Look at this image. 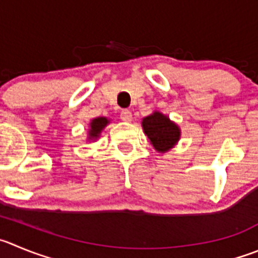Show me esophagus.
<instances>
[{"mask_svg": "<svg viewBox=\"0 0 258 258\" xmlns=\"http://www.w3.org/2000/svg\"><path fill=\"white\" fill-rule=\"evenodd\" d=\"M121 119L124 122H131L132 121V113L128 109H123L121 112Z\"/></svg>", "mask_w": 258, "mask_h": 258, "instance_id": "obj_1", "label": "esophagus"}]
</instances>
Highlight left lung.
Wrapping results in <instances>:
<instances>
[{
  "label": "left lung",
  "instance_id": "8db88e82",
  "mask_svg": "<svg viewBox=\"0 0 258 258\" xmlns=\"http://www.w3.org/2000/svg\"><path fill=\"white\" fill-rule=\"evenodd\" d=\"M141 126L153 148L160 154L168 153L180 139L179 126L159 110H154L150 115L143 118Z\"/></svg>",
  "mask_w": 258,
  "mask_h": 258
}]
</instances>
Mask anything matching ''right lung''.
Returning a JSON list of instances; mask_svg holds the SVG:
<instances>
[{
  "label": "right lung",
  "mask_w": 258,
  "mask_h": 258,
  "mask_svg": "<svg viewBox=\"0 0 258 258\" xmlns=\"http://www.w3.org/2000/svg\"><path fill=\"white\" fill-rule=\"evenodd\" d=\"M110 123V119H108L107 117H96L93 118L89 123V130H88V139L86 141H95L100 137V134L103 132V130Z\"/></svg>",
  "instance_id": "right-lung-1"
}]
</instances>
